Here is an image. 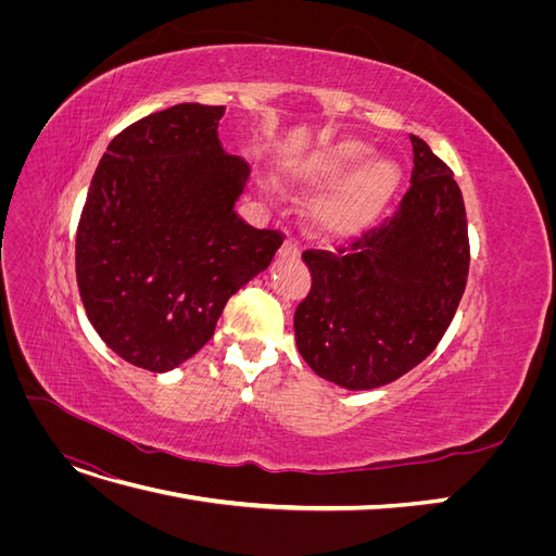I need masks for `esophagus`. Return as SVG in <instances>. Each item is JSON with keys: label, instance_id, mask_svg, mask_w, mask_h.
Returning a JSON list of instances; mask_svg holds the SVG:
<instances>
[{"label": "esophagus", "instance_id": "1", "mask_svg": "<svg viewBox=\"0 0 556 556\" xmlns=\"http://www.w3.org/2000/svg\"><path fill=\"white\" fill-rule=\"evenodd\" d=\"M299 241L294 239V237H288L285 239V243H282V248H280V252L282 255H299Z\"/></svg>", "mask_w": 556, "mask_h": 556}]
</instances>
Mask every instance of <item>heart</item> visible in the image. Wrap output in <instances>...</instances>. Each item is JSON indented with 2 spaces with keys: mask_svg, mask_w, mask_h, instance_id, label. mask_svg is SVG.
Here are the masks:
<instances>
[{
  "mask_svg": "<svg viewBox=\"0 0 556 556\" xmlns=\"http://www.w3.org/2000/svg\"><path fill=\"white\" fill-rule=\"evenodd\" d=\"M368 155H371V148L366 143L341 139L313 150L292 166V174L311 185H329L344 178L317 201L313 213L319 229H325L331 237H355L368 225H374L396 190L401 178L396 164L376 160L364 165Z\"/></svg>",
  "mask_w": 556,
  "mask_h": 556,
  "instance_id": "1",
  "label": "heart"
}]
</instances>
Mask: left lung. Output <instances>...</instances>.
I'll return each instance as SVG.
<instances>
[{
  "instance_id": "left-lung-1",
  "label": "left lung",
  "mask_w": 556,
  "mask_h": 556,
  "mask_svg": "<svg viewBox=\"0 0 556 556\" xmlns=\"http://www.w3.org/2000/svg\"><path fill=\"white\" fill-rule=\"evenodd\" d=\"M410 141V188L394 215L348 245L301 255L313 282L294 311L296 348L345 390H376L425 362L466 290L462 190L422 139Z\"/></svg>"
}]
</instances>
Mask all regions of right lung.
Returning <instances> with one entry per match:
<instances>
[{
    "instance_id": "1",
    "label": "right lung",
    "mask_w": 556,
    "mask_h": 556,
    "mask_svg": "<svg viewBox=\"0 0 556 556\" xmlns=\"http://www.w3.org/2000/svg\"><path fill=\"white\" fill-rule=\"evenodd\" d=\"M223 113L176 104L125 127L78 220L88 319L117 357L153 374L197 355L229 296L282 245L280 231L250 227L233 211L250 169L217 139Z\"/></svg>"
}]
</instances>
